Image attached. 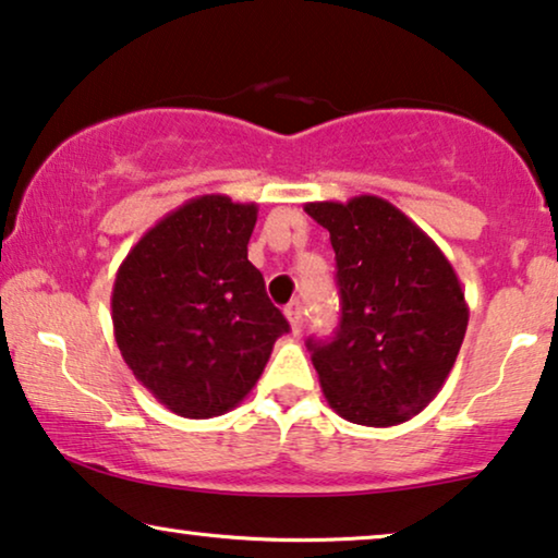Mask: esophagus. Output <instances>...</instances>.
Instances as JSON below:
<instances>
[{
	"instance_id": "obj_1",
	"label": "esophagus",
	"mask_w": 558,
	"mask_h": 558,
	"mask_svg": "<svg viewBox=\"0 0 558 558\" xmlns=\"http://www.w3.org/2000/svg\"><path fill=\"white\" fill-rule=\"evenodd\" d=\"M286 316H288V322H291V329H293V333H299L301 329H303V306H301V301H291L286 306Z\"/></svg>"
}]
</instances>
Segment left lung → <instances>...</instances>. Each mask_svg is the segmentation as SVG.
<instances>
[{"label": "left lung", "mask_w": 558, "mask_h": 558, "mask_svg": "<svg viewBox=\"0 0 558 558\" xmlns=\"http://www.w3.org/2000/svg\"><path fill=\"white\" fill-rule=\"evenodd\" d=\"M337 252L341 322L308 339L329 405L360 426L388 428L421 413L454 367L470 308L436 242L380 196L303 206Z\"/></svg>", "instance_id": "1"}]
</instances>
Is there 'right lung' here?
Returning a JSON list of instances; mask_svg holds the SVG:
<instances>
[{
    "label": "right lung",
    "instance_id": "1",
    "mask_svg": "<svg viewBox=\"0 0 558 558\" xmlns=\"http://www.w3.org/2000/svg\"><path fill=\"white\" fill-rule=\"evenodd\" d=\"M255 204L196 196L147 229L111 291L114 339L132 375L183 418L247 398L291 329L247 259Z\"/></svg>",
    "mask_w": 558,
    "mask_h": 558
}]
</instances>
